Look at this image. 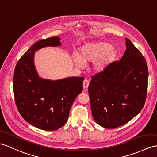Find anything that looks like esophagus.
I'll use <instances>...</instances> for the list:
<instances>
[{
    "instance_id": "34e87169",
    "label": "esophagus",
    "mask_w": 157,
    "mask_h": 157,
    "mask_svg": "<svg viewBox=\"0 0 157 157\" xmlns=\"http://www.w3.org/2000/svg\"><path fill=\"white\" fill-rule=\"evenodd\" d=\"M89 83H90V82L88 81V80H87V79H84V81L83 82V88H84V89L87 88V87H88V86H89Z\"/></svg>"
}]
</instances>
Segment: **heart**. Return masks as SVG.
I'll list each match as a JSON object with an SVG mask.
<instances>
[{
  "label": "heart",
  "instance_id": "heart-1",
  "mask_svg": "<svg viewBox=\"0 0 157 157\" xmlns=\"http://www.w3.org/2000/svg\"><path fill=\"white\" fill-rule=\"evenodd\" d=\"M117 50L107 42H91L83 45L80 50V56L74 54L73 59L78 67H84L85 63L94 62L96 71H102L114 60Z\"/></svg>",
  "mask_w": 157,
  "mask_h": 157
}]
</instances>
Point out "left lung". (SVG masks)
Masks as SVG:
<instances>
[{
	"instance_id": "left-lung-1",
	"label": "left lung",
	"mask_w": 157,
	"mask_h": 157,
	"mask_svg": "<svg viewBox=\"0 0 157 157\" xmlns=\"http://www.w3.org/2000/svg\"><path fill=\"white\" fill-rule=\"evenodd\" d=\"M126 49L92 77L88 92L94 120L105 128L128 122L143 109L147 94L148 71L143 54L126 38Z\"/></svg>"
}]
</instances>
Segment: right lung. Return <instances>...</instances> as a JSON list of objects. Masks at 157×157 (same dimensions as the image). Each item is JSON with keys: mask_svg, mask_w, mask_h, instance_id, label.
<instances>
[{"mask_svg": "<svg viewBox=\"0 0 157 157\" xmlns=\"http://www.w3.org/2000/svg\"><path fill=\"white\" fill-rule=\"evenodd\" d=\"M58 37L34 43L18 61L14 69V100L21 115L36 128L56 130L68 119L74 101L82 92L83 77H69L58 80L39 77L34 64L36 51L45 47L61 45Z\"/></svg>", "mask_w": 157, "mask_h": 157, "instance_id": "add662e5", "label": "right lung"}]
</instances>
